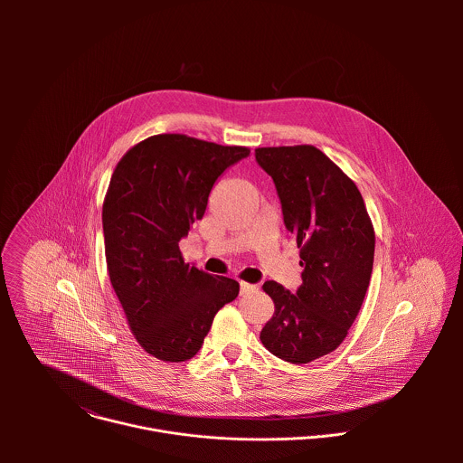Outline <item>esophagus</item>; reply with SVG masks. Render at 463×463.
I'll list each match as a JSON object with an SVG mask.
<instances>
[{"instance_id":"1","label":"esophagus","mask_w":463,"mask_h":463,"mask_svg":"<svg viewBox=\"0 0 463 463\" xmlns=\"http://www.w3.org/2000/svg\"><path fill=\"white\" fill-rule=\"evenodd\" d=\"M255 288H257V285H250L246 281H241V294H248V292H251Z\"/></svg>"}]
</instances>
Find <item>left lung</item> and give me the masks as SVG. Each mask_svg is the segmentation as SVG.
I'll use <instances>...</instances> for the list:
<instances>
[{
	"label": "left lung",
	"instance_id": "1",
	"mask_svg": "<svg viewBox=\"0 0 463 463\" xmlns=\"http://www.w3.org/2000/svg\"><path fill=\"white\" fill-rule=\"evenodd\" d=\"M255 158L276 185L303 267L296 294L265 281L274 314L260 340L285 362L308 364L335 351L360 312L374 262V228L354 182L316 146L257 147Z\"/></svg>",
	"mask_w": 463,
	"mask_h": 463
}]
</instances>
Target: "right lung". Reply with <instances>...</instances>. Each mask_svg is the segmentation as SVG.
<instances>
[{
	"label": "right lung",
	"mask_w": 463,
	"mask_h": 463,
	"mask_svg": "<svg viewBox=\"0 0 463 463\" xmlns=\"http://www.w3.org/2000/svg\"><path fill=\"white\" fill-rule=\"evenodd\" d=\"M248 155L160 133L130 147L112 173L103 201L109 276L135 340L158 360L193 358L215 314L239 296L235 279L185 264L178 242L204 215L215 180Z\"/></svg>",
	"instance_id": "1"
}]
</instances>
